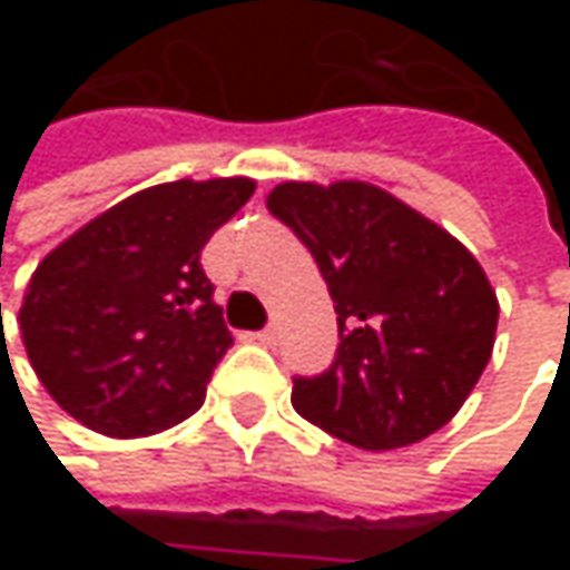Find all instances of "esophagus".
<instances>
[{
    "instance_id": "1",
    "label": "esophagus",
    "mask_w": 570,
    "mask_h": 570,
    "mask_svg": "<svg viewBox=\"0 0 570 570\" xmlns=\"http://www.w3.org/2000/svg\"><path fill=\"white\" fill-rule=\"evenodd\" d=\"M254 340H257V343H264V346L277 343V326H264L261 333H254Z\"/></svg>"
}]
</instances>
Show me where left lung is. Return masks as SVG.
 <instances>
[{"label":"left lung","mask_w":570,"mask_h":570,"mask_svg":"<svg viewBox=\"0 0 570 570\" xmlns=\"http://www.w3.org/2000/svg\"><path fill=\"white\" fill-rule=\"evenodd\" d=\"M267 207L313 254L340 326L333 366L293 380V409L370 452L442 429L495 346L499 296L482 264L366 180H284Z\"/></svg>","instance_id":"left-lung-1"}]
</instances>
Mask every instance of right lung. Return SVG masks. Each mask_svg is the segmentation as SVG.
Listing matches in <instances>:
<instances>
[{
    "label": "right lung",
    "mask_w": 570,
    "mask_h": 570,
    "mask_svg": "<svg viewBox=\"0 0 570 570\" xmlns=\"http://www.w3.org/2000/svg\"><path fill=\"white\" fill-rule=\"evenodd\" d=\"M250 177L171 180L108 207L36 267L19 330L49 396L81 425L138 439L204 405L234 336L200 267Z\"/></svg>",
    "instance_id": "right-lung-1"
}]
</instances>
